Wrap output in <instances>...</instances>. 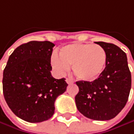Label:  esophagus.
Segmentation results:
<instances>
[{"label":"esophagus","instance_id":"34e87169","mask_svg":"<svg viewBox=\"0 0 134 134\" xmlns=\"http://www.w3.org/2000/svg\"><path fill=\"white\" fill-rule=\"evenodd\" d=\"M66 82H67L68 84H70V83H73V80L71 79H70V78H67L66 79Z\"/></svg>","mask_w":134,"mask_h":134}]
</instances>
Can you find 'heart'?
Here are the masks:
<instances>
[{
	"mask_svg": "<svg viewBox=\"0 0 134 134\" xmlns=\"http://www.w3.org/2000/svg\"><path fill=\"white\" fill-rule=\"evenodd\" d=\"M106 51L100 45L93 43H70L60 49L59 55L51 56V65L63 74L72 65L77 79L91 82L100 77L107 64Z\"/></svg>",
	"mask_w": 134,
	"mask_h": 134,
	"instance_id": "1",
	"label": "heart"
}]
</instances>
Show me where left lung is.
I'll list each match as a JSON object with an SVG mask.
<instances>
[{
  "label": "left lung",
  "instance_id": "8db88e82",
  "mask_svg": "<svg viewBox=\"0 0 134 134\" xmlns=\"http://www.w3.org/2000/svg\"><path fill=\"white\" fill-rule=\"evenodd\" d=\"M106 51L107 60L103 74L97 80L76 83L79 92L75 97L77 110L87 118L108 120L125 107L131 88V74L127 54L115 44L95 42Z\"/></svg>",
  "mask_w": 134,
  "mask_h": 134
}]
</instances>
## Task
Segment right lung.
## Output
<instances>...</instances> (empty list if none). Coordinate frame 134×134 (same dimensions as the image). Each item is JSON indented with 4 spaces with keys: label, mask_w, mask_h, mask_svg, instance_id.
Listing matches in <instances>:
<instances>
[{
    "label": "right lung",
    "mask_w": 134,
    "mask_h": 134,
    "mask_svg": "<svg viewBox=\"0 0 134 134\" xmlns=\"http://www.w3.org/2000/svg\"><path fill=\"white\" fill-rule=\"evenodd\" d=\"M54 47L50 41L21 44L9 57L4 70V99L12 112L25 121L40 123L50 119L57 97L67 90L64 78L51 76Z\"/></svg>",
    "instance_id": "obj_1"
}]
</instances>
